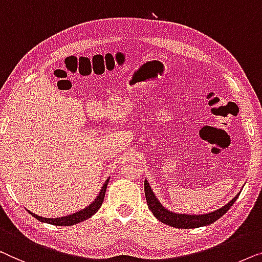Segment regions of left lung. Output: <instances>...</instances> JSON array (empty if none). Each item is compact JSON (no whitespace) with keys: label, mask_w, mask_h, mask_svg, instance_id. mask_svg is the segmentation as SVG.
Instances as JSON below:
<instances>
[{"label":"left lung","mask_w":262,"mask_h":262,"mask_svg":"<svg viewBox=\"0 0 262 262\" xmlns=\"http://www.w3.org/2000/svg\"><path fill=\"white\" fill-rule=\"evenodd\" d=\"M145 194H146V201L148 209L153 212V215L156 216L160 222H163L167 226L179 228V229H191V228H200L204 226H209L222 217L228 210L231 208V205L235 203V201L237 200L240 196L238 192L233 200L224 206H221L220 209L215 210L212 212L208 213H201V215H189V213H177L173 211H169L168 209L158 201V198L154 194L153 190L150 189L149 183L145 180Z\"/></svg>","instance_id":"8db88e82"}]
</instances>
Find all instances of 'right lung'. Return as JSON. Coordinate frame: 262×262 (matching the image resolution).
<instances>
[{"instance_id":"1","label":"right lung","mask_w":262,"mask_h":262,"mask_svg":"<svg viewBox=\"0 0 262 262\" xmlns=\"http://www.w3.org/2000/svg\"><path fill=\"white\" fill-rule=\"evenodd\" d=\"M108 183H109V179H106L105 183L103 184L101 191H99V193L97 194V197L95 198V201L93 202V203L88 205L86 208L79 210V211L71 213V215H68L64 217H58V219H46V217L35 215V213L31 212L29 210H28V212L31 213L33 217H35L36 220L40 221V222H43V223L53 224V226H75V224H77V223L83 222V221L90 219L91 216L95 215V213L98 211V209L101 208V205L103 203V200H104V194H105L106 185H108Z\"/></svg>"}]
</instances>
